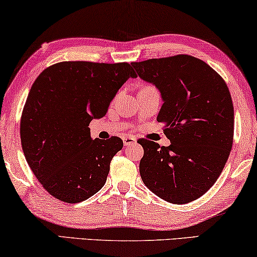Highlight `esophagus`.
I'll use <instances>...</instances> for the list:
<instances>
[{
    "instance_id": "esophagus-1",
    "label": "esophagus",
    "mask_w": 257,
    "mask_h": 257,
    "mask_svg": "<svg viewBox=\"0 0 257 257\" xmlns=\"http://www.w3.org/2000/svg\"><path fill=\"white\" fill-rule=\"evenodd\" d=\"M123 144L125 147L134 146V144H136V139L133 136H125L123 137Z\"/></svg>"
}]
</instances>
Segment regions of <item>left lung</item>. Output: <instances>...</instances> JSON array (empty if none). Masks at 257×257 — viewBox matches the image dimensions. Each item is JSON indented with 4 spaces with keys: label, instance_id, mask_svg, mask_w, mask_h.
I'll return each instance as SVG.
<instances>
[{
    "label": "left lung",
    "instance_id": "obj_1",
    "mask_svg": "<svg viewBox=\"0 0 257 257\" xmlns=\"http://www.w3.org/2000/svg\"><path fill=\"white\" fill-rule=\"evenodd\" d=\"M160 91L157 121L169 147L141 142L144 185L165 201L187 204L213 186L232 150L234 108L223 79L198 58L179 55L132 63Z\"/></svg>",
    "mask_w": 257,
    "mask_h": 257
}]
</instances>
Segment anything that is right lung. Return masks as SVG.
<instances>
[{"label":"right lung","mask_w":257,"mask_h":257,"mask_svg":"<svg viewBox=\"0 0 257 257\" xmlns=\"http://www.w3.org/2000/svg\"><path fill=\"white\" fill-rule=\"evenodd\" d=\"M137 78L128 63L61 61L45 68L29 92L21 118L25 160L57 199L80 202L104 185L118 137H91L94 118L107 114L118 89Z\"/></svg>","instance_id":"right-lung-1"}]
</instances>
